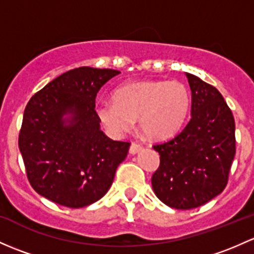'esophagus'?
<instances>
[{
	"mask_svg": "<svg viewBox=\"0 0 254 254\" xmlns=\"http://www.w3.org/2000/svg\"><path fill=\"white\" fill-rule=\"evenodd\" d=\"M141 149H142V146L140 145V143H136V142H132L131 146H130V153L131 154H135L137 153V152H140Z\"/></svg>",
	"mask_w": 254,
	"mask_h": 254,
	"instance_id": "esophagus-1",
	"label": "esophagus"
}]
</instances>
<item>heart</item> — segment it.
I'll use <instances>...</instances> for the list:
<instances>
[{
  "label": "heart",
  "mask_w": 254,
  "mask_h": 254,
  "mask_svg": "<svg viewBox=\"0 0 254 254\" xmlns=\"http://www.w3.org/2000/svg\"><path fill=\"white\" fill-rule=\"evenodd\" d=\"M113 100L97 106L101 122L112 134L127 131L137 118L141 131L157 140L174 134L191 106L190 91L180 81L131 82L118 87Z\"/></svg>",
  "instance_id": "b5f03b06"
}]
</instances>
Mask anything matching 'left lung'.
<instances>
[{
    "label": "left lung",
    "mask_w": 254,
    "mask_h": 254,
    "mask_svg": "<svg viewBox=\"0 0 254 254\" xmlns=\"http://www.w3.org/2000/svg\"><path fill=\"white\" fill-rule=\"evenodd\" d=\"M192 92L191 119L170 140L156 143L159 167L152 188L175 209L207 203L225 189L236 152L235 120L221 93L186 73Z\"/></svg>",
    "instance_id": "left-lung-1"
}]
</instances>
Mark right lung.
Segmentation results:
<instances>
[{"label": "right lung", "mask_w": 254, "mask_h": 254, "mask_svg": "<svg viewBox=\"0 0 254 254\" xmlns=\"http://www.w3.org/2000/svg\"><path fill=\"white\" fill-rule=\"evenodd\" d=\"M120 71L80 66L49 82L25 107L18 145L37 193L64 207L81 208L107 193L130 142L100 129L97 92ZM70 114L71 118L63 116Z\"/></svg>", "instance_id": "right-lung-1"}]
</instances>
